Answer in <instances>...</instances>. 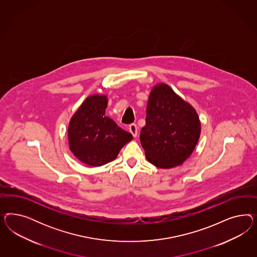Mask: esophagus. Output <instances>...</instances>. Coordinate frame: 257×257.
I'll list each match as a JSON object with an SVG mask.
<instances>
[{"label": "esophagus", "mask_w": 257, "mask_h": 257, "mask_svg": "<svg viewBox=\"0 0 257 257\" xmlns=\"http://www.w3.org/2000/svg\"><path fill=\"white\" fill-rule=\"evenodd\" d=\"M129 131L132 134L134 138H137L138 133H139V127L137 126V124H134V123H133V124L129 126Z\"/></svg>", "instance_id": "esophagus-1"}]
</instances>
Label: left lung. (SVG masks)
<instances>
[{
  "label": "left lung",
  "mask_w": 257,
  "mask_h": 257,
  "mask_svg": "<svg viewBox=\"0 0 257 257\" xmlns=\"http://www.w3.org/2000/svg\"><path fill=\"white\" fill-rule=\"evenodd\" d=\"M201 121L194 107L175 93L171 86L153 87L146 108V125L140 142L149 162L160 169L184 163L198 143Z\"/></svg>",
  "instance_id": "8db88e82"
}]
</instances>
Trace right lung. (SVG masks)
<instances>
[{"label": "right lung", "mask_w": 257, "mask_h": 257, "mask_svg": "<svg viewBox=\"0 0 257 257\" xmlns=\"http://www.w3.org/2000/svg\"><path fill=\"white\" fill-rule=\"evenodd\" d=\"M107 96L87 97L73 114L68 129L70 150L81 162L100 167L116 159L120 149L133 140L117 123L105 116Z\"/></svg>", "instance_id": "right-lung-1"}]
</instances>
